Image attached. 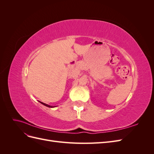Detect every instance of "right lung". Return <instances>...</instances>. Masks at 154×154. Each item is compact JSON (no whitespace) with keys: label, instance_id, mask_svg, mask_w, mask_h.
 Returning a JSON list of instances; mask_svg holds the SVG:
<instances>
[{"label":"right lung","instance_id":"obj_1","mask_svg":"<svg viewBox=\"0 0 154 154\" xmlns=\"http://www.w3.org/2000/svg\"><path fill=\"white\" fill-rule=\"evenodd\" d=\"M39 102L40 103H42V105H45V106H48V107H49V108H53V107H55V106H51V105H48V104H46V103H43V102H41V101H39Z\"/></svg>","mask_w":154,"mask_h":154}]
</instances>
